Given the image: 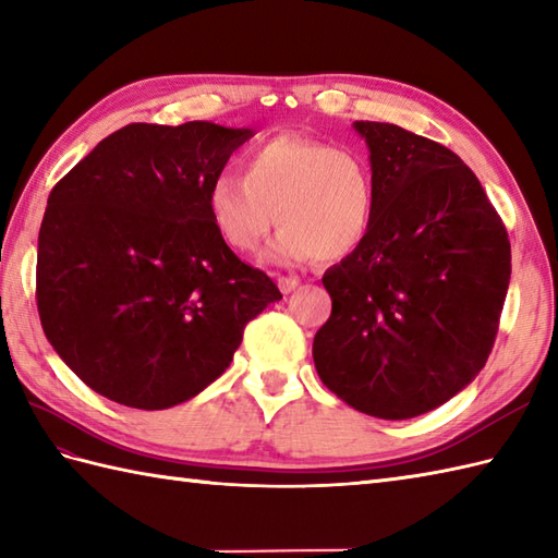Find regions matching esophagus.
<instances>
[{
    "instance_id": "1",
    "label": "esophagus",
    "mask_w": 558,
    "mask_h": 558,
    "mask_svg": "<svg viewBox=\"0 0 558 558\" xmlns=\"http://www.w3.org/2000/svg\"><path fill=\"white\" fill-rule=\"evenodd\" d=\"M277 283H279V289H281V293H291V291H295V289H299V279H295V277H279L277 279Z\"/></svg>"
}]
</instances>
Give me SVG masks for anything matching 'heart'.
<instances>
[{
    "label": "heart",
    "mask_w": 558,
    "mask_h": 558,
    "mask_svg": "<svg viewBox=\"0 0 558 558\" xmlns=\"http://www.w3.org/2000/svg\"><path fill=\"white\" fill-rule=\"evenodd\" d=\"M241 169L243 179L221 174L207 189L209 221L233 251H257L279 221L267 263H331L355 253L373 229L375 179L357 153L305 135H277L253 147Z\"/></svg>",
    "instance_id": "heart-1"
}]
</instances>
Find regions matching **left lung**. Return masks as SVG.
Segmentation results:
<instances>
[{"mask_svg":"<svg viewBox=\"0 0 558 558\" xmlns=\"http://www.w3.org/2000/svg\"><path fill=\"white\" fill-rule=\"evenodd\" d=\"M375 179L365 243L325 271L331 315L313 357L355 411H435L485 367L511 281V243L477 177L449 147L355 121Z\"/></svg>","mask_w":558,"mask_h":558,"instance_id":"1","label":"left lung"}]
</instances>
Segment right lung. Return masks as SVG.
Instances as JSON below:
<instances>
[{"label": "right lung", "mask_w": 558, "mask_h": 558, "mask_svg": "<svg viewBox=\"0 0 558 558\" xmlns=\"http://www.w3.org/2000/svg\"><path fill=\"white\" fill-rule=\"evenodd\" d=\"M251 129L129 123L47 197L35 295L47 341L105 399L165 411L213 384L247 322L281 299L207 215Z\"/></svg>", "instance_id": "right-lung-1"}]
</instances>
